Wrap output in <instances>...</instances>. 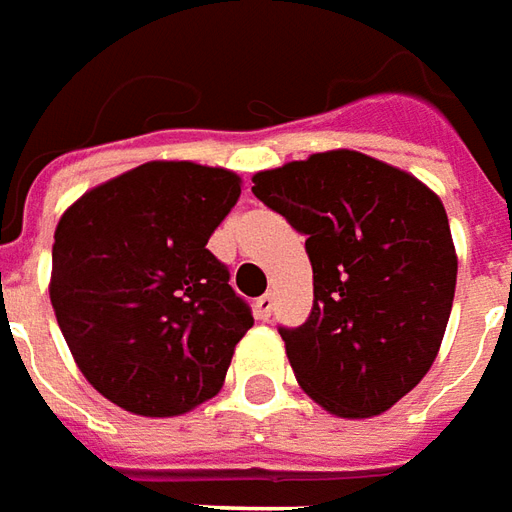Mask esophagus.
Here are the masks:
<instances>
[{"instance_id": "34e87169", "label": "esophagus", "mask_w": 512, "mask_h": 512, "mask_svg": "<svg viewBox=\"0 0 512 512\" xmlns=\"http://www.w3.org/2000/svg\"><path fill=\"white\" fill-rule=\"evenodd\" d=\"M253 308H256V317H259V320H270V314H273V308H275L273 295H270V292L262 295L256 303H253Z\"/></svg>"}]
</instances>
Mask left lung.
<instances>
[{"mask_svg":"<svg viewBox=\"0 0 512 512\" xmlns=\"http://www.w3.org/2000/svg\"><path fill=\"white\" fill-rule=\"evenodd\" d=\"M253 195L306 237L314 270L308 320L278 328L300 389L344 419L389 411L447 331L458 256L444 204L358 151L262 170Z\"/></svg>","mask_w":512,"mask_h":512,"instance_id":"obj_1","label":"left lung"}]
</instances>
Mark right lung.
Wrapping results in <instances>:
<instances>
[{
	"mask_svg": "<svg viewBox=\"0 0 512 512\" xmlns=\"http://www.w3.org/2000/svg\"><path fill=\"white\" fill-rule=\"evenodd\" d=\"M239 176L146 162L85 192L57 223L54 317L93 389L140 416H179L215 397L253 325L206 242Z\"/></svg>",
	"mask_w": 512,
	"mask_h": 512,
	"instance_id": "1",
	"label": "right lung"
}]
</instances>
